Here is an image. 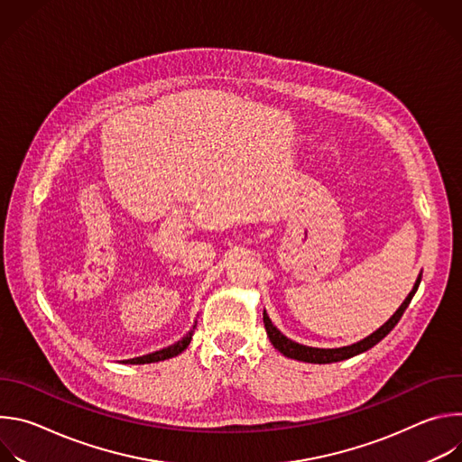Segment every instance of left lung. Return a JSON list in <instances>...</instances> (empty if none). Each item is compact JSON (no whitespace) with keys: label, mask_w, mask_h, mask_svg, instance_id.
I'll list each match as a JSON object with an SVG mask.
<instances>
[{"label":"left lung","mask_w":462,"mask_h":462,"mask_svg":"<svg viewBox=\"0 0 462 462\" xmlns=\"http://www.w3.org/2000/svg\"><path fill=\"white\" fill-rule=\"evenodd\" d=\"M420 278L422 274H419L411 292L408 294V298L402 301V305L394 310V314L383 323L380 325L374 333H371L369 337L351 344V346H344V347H335V349H321V347H310V346H303V344H298L291 338H287L280 328L273 323V319L269 318L267 310H263V323H265V328H267V337L271 340V344L274 346V349H278L283 356L287 358H292V360H300V362H309V364H333V362H342V360H347V358H353L360 353H365L367 349H371L373 346H376L382 338H385L391 331L393 327L399 323V319L402 318L404 310L408 309L410 301L413 300L419 285H420Z\"/></svg>","instance_id":"1"}]
</instances>
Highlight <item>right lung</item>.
<instances>
[{"label": "right lung", "mask_w": 462, "mask_h": 462, "mask_svg": "<svg viewBox=\"0 0 462 462\" xmlns=\"http://www.w3.org/2000/svg\"><path fill=\"white\" fill-rule=\"evenodd\" d=\"M197 325V321H195ZM195 325L189 328V331L180 338L177 340L175 344L161 349V351H155V353H150V355H144V356H137V358H129V360H122V364H131V365H141V364H155V362H161V360H168V358H173L177 355H180L191 342V337H193V328Z\"/></svg>", "instance_id": "add662e5"}]
</instances>
